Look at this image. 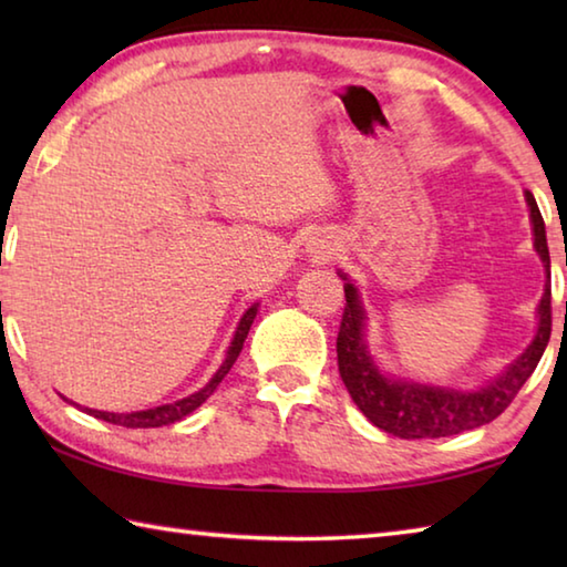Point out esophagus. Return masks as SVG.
<instances>
[{
	"label": "esophagus",
	"mask_w": 567,
	"mask_h": 567,
	"mask_svg": "<svg viewBox=\"0 0 567 567\" xmlns=\"http://www.w3.org/2000/svg\"><path fill=\"white\" fill-rule=\"evenodd\" d=\"M328 255H330V252H328Z\"/></svg>",
	"instance_id": "1"
}]
</instances>
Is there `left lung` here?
<instances>
[{
	"label": "left lung",
	"instance_id": "1",
	"mask_svg": "<svg viewBox=\"0 0 567 567\" xmlns=\"http://www.w3.org/2000/svg\"><path fill=\"white\" fill-rule=\"evenodd\" d=\"M525 203L530 207V223L535 237V252L548 270V285H545L543 300L537 305V332L527 350L505 368L501 378L477 390H453L440 385H420L412 380H398L382 375L372 360L364 342V307L360 302L358 287L344 280V312L338 332V368L340 378L348 388L354 405L362 410L372 425L385 430V433L402 440H422V437H450L465 430H475L485 422H493L501 412L511 405L525 380L540 362L545 348L550 340L553 310H550V252L548 239H545V223L533 192H525ZM567 310V302H565Z\"/></svg>",
	"mask_w": 567,
	"mask_h": 567
}]
</instances>
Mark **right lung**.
Segmentation results:
<instances>
[{"label":"right lung","mask_w":567,"mask_h":567,"mask_svg":"<svg viewBox=\"0 0 567 567\" xmlns=\"http://www.w3.org/2000/svg\"><path fill=\"white\" fill-rule=\"evenodd\" d=\"M257 307H260V302H255V305L249 307V310L243 315V320H239L237 330H235V338H233V342H229V348H227L225 362L219 364V370L215 372L213 380H209L203 390L192 392V395L182 398V400H177V402H167V405H159V408H152V410H137V412H104V410H90V408H84V412H87V415H94L97 420L112 422V425H122V427H162V425H172V422L187 417L192 410H197L209 395H213L219 382L225 380L229 368H233V364H235L237 354L243 352V344H245L247 332H249V328H252V322H255V318H257Z\"/></svg>","instance_id":"add662e5"}]
</instances>
